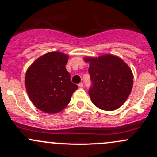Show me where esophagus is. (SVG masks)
Listing matches in <instances>:
<instances>
[{
	"label": "esophagus",
	"instance_id": "1",
	"mask_svg": "<svg viewBox=\"0 0 157 157\" xmlns=\"http://www.w3.org/2000/svg\"><path fill=\"white\" fill-rule=\"evenodd\" d=\"M78 87H79V88H81V89H82V88H83V83H79V84H78Z\"/></svg>",
	"mask_w": 157,
	"mask_h": 157
}]
</instances>
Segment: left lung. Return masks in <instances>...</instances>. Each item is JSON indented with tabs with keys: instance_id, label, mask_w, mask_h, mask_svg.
<instances>
[{
	"instance_id": "left-lung-1",
	"label": "left lung",
	"mask_w": 157,
	"mask_h": 157,
	"mask_svg": "<svg viewBox=\"0 0 157 157\" xmlns=\"http://www.w3.org/2000/svg\"><path fill=\"white\" fill-rule=\"evenodd\" d=\"M92 82L89 91L92 103L105 111L122 106L133 85V74L127 64L116 55L106 54L98 57H86Z\"/></svg>"
}]
</instances>
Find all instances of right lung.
<instances>
[{
    "mask_svg": "<svg viewBox=\"0 0 157 157\" xmlns=\"http://www.w3.org/2000/svg\"><path fill=\"white\" fill-rule=\"evenodd\" d=\"M68 57L62 52H51L28 67L25 79L26 90L31 102L41 111L48 114L62 111L78 89L65 68Z\"/></svg>",
    "mask_w": 157,
    "mask_h": 157,
    "instance_id": "add662e5",
    "label": "right lung"
}]
</instances>
